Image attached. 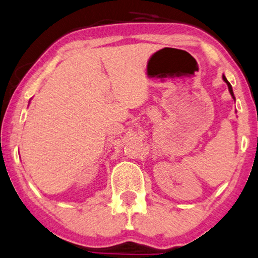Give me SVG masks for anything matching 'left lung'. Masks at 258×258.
Returning <instances> with one entry per match:
<instances>
[{"instance_id": "8db88e82", "label": "left lung", "mask_w": 258, "mask_h": 258, "mask_svg": "<svg viewBox=\"0 0 258 258\" xmlns=\"http://www.w3.org/2000/svg\"><path fill=\"white\" fill-rule=\"evenodd\" d=\"M223 81L227 83V85H228V89H229V92H230V94H231V96H233V98H234V99H235V97H234V92H233V88H231L230 83L227 81V78H226V77H224V76H223Z\"/></svg>"}]
</instances>
